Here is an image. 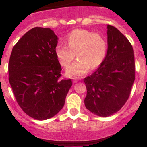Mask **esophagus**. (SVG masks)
I'll return each mask as SVG.
<instances>
[{"label":"esophagus","mask_w":147,"mask_h":147,"mask_svg":"<svg viewBox=\"0 0 147 147\" xmlns=\"http://www.w3.org/2000/svg\"><path fill=\"white\" fill-rule=\"evenodd\" d=\"M78 82V80H76V79H74V80H73V82L74 83H76Z\"/></svg>","instance_id":"34e87169"}]
</instances>
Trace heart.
Returning a JSON list of instances; mask_svg holds the SVG:
<instances>
[{
  "mask_svg": "<svg viewBox=\"0 0 147 147\" xmlns=\"http://www.w3.org/2000/svg\"><path fill=\"white\" fill-rule=\"evenodd\" d=\"M67 45L58 43L55 54L64 67L78 59L66 71L69 77L77 78L88 73L90 67L96 68L103 63L107 52V42L103 35L85 29H75L66 37Z\"/></svg>",
  "mask_w": 147,
  "mask_h": 147,
  "instance_id": "b5f03b06",
  "label": "heart"
}]
</instances>
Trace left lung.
Instances as JSON below:
<instances>
[{"label": "left lung", "instance_id": "8db88e82", "mask_svg": "<svg viewBox=\"0 0 147 147\" xmlns=\"http://www.w3.org/2000/svg\"><path fill=\"white\" fill-rule=\"evenodd\" d=\"M107 28L106 58L96 71L84 79L87 88L85 107L101 117L110 116L124 106L135 81L132 45L115 27L107 25Z\"/></svg>", "mask_w": 147, "mask_h": 147}]
</instances>
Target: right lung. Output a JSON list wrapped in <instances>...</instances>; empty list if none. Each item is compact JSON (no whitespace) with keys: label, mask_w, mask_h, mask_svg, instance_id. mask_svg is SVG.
<instances>
[{"label":"right lung","mask_w":147,"mask_h":147,"mask_svg":"<svg viewBox=\"0 0 147 147\" xmlns=\"http://www.w3.org/2000/svg\"><path fill=\"white\" fill-rule=\"evenodd\" d=\"M57 36L49 28L35 27L13 47L9 62V81L17 102L28 115L46 120L58 113L72 85L62 80L55 54Z\"/></svg>","instance_id":"1"}]
</instances>
